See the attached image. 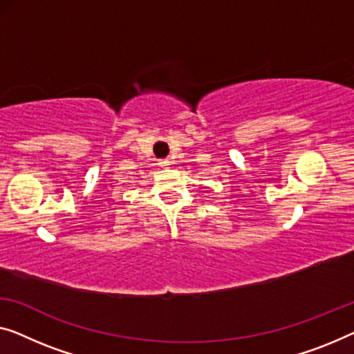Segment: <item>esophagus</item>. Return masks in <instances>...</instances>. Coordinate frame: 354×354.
Returning <instances> with one entry per match:
<instances>
[{
    "instance_id": "1",
    "label": "esophagus",
    "mask_w": 354,
    "mask_h": 354,
    "mask_svg": "<svg viewBox=\"0 0 354 354\" xmlns=\"http://www.w3.org/2000/svg\"><path fill=\"white\" fill-rule=\"evenodd\" d=\"M159 165H160L162 168H167L168 165H170V162H168L167 159H162V160H159Z\"/></svg>"
}]
</instances>
